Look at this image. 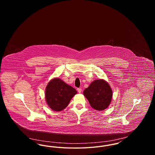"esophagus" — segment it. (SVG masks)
Returning <instances> with one entry per match:
<instances>
[{
  "label": "esophagus",
  "mask_w": 155,
  "mask_h": 155,
  "mask_svg": "<svg viewBox=\"0 0 155 155\" xmlns=\"http://www.w3.org/2000/svg\"><path fill=\"white\" fill-rule=\"evenodd\" d=\"M77 91H78V93H81V92H82V89L81 88H78L77 89Z\"/></svg>",
  "instance_id": "1"
}]
</instances>
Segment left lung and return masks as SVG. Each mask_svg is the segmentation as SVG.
Segmentation results:
<instances>
[{
	"label": "left lung",
	"instance_id": "8db88e82",
	"mask_svg": "<svg viewBox=\"0 0 155 155\" xmlns=\"http://www.w3.org/2000/svg\"><path fill=\"white\" fill-rule=\"evenodd\" d=\"M91 106L96 110H103L110 104L113 93L109 84L104 80L93 81L83 92Z\"/></svg>",
	"mask_w": 155,
	"mask_h": 155
}]
</instances>
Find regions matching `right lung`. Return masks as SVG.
<instances>
[{"mask_svg": "<svg viewBox=\"0 0 155 155\" xmlns=\"http://www.w3.org/2000/svg\"><path fill=\"white\" fill-rule=\"evenodd\" d=\"M77 93L74 88L58 78H55L51 80L46 86L45 99L51 109L60 111L66 107Z\"/></svg>", "mask_w": 155, "mask_h": 155, "instance_id": "1", "label": "right lung"}]
</instances>
